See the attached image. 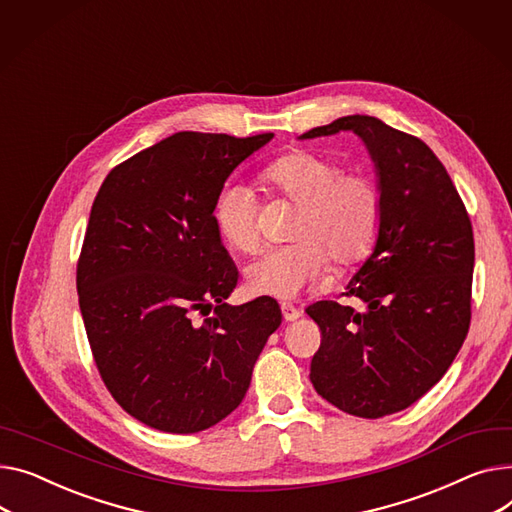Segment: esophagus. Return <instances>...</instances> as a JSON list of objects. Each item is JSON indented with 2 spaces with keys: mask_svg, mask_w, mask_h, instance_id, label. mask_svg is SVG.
Instances as JSON below:
<instances>
[{
  "mask_svg": "<svg viewBox=\"0 0 512 512\" xmlns=\"http://www.w3.org/2000/svg\"><path fill=\"white\" fill-rule=\"evenodd\" d=\"M282 315H284V319L290 323V321H296V319H300L302 317V313H300V309H296L294 304H290V302H282Z\"/></svg>",
  "mask_w": 512,
  "mask_h": 512,
  "instance_id": "obj_1",
  "label": "esophagus"
}]
</instances>
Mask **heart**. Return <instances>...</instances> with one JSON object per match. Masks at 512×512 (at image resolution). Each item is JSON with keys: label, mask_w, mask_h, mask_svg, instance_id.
Returning a JSON list of instances; mask_svg holds the SVG:
<instances>
[{"label": "heart", "mask_w": 512, "mask_h": 512, "mask_svg": "<svg viewBox=\"0 0 512 512\" xmlns=\"http://www.w3.org/2000/svg\"><path fill=\"white\" fill-rule=\"evenodd\" d=\"M271 195L298 203L290 226L294 243L263 251L247 267L253 294L296 298L327 265L364 259L377 243L383 222V195L377 179L366 173H342L333 160L309 150H294L261 170ZM218 232L241 253L259 243L257 197L251 187L226 185L214 208Z\"/></svg>", "instance_id": "b5f03b06"}]
</instances>
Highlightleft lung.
Here are the masks:
<instances>
[{"mask_svg":"<svg viewBox=\"0 0 512 512\" xmlns=\"http://www.w3.org/2000/svg\"><path fill=\"white\" fill-rule=\"evenodd\" d=\"M354 131L383 195L370 257L346 286L362 313L335 300L306 309L321 329L311 362L315 391L358 418H383L428 393L461 350L471 319L473 230L434 152L377 117L348 115L300 140Z\"/></svg>","mask_w":512,"mask_h":512,"instance_id":"8db88e82","label":"left lung"}]
</instances>
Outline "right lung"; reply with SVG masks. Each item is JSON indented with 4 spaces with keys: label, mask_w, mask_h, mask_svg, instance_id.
Here are the masks:
<instances>
[{
    "label": "right lung",
    "mask_w": 512,
    "mask_h": 512,
    "mask_svg": "<svg viewBox=\"0 0 512 512\" xmlns=\"http://www.w3.org/2000/svg\"><path fill=\"white\" fill-rule=\"evenodd\" d=\"M271 138L179 131L115 166L94 197L80 311L102 381L150 428L193 434L224 420L282 323L269 296L226 302L238 271L214 218L232 170Z\"/></svg>",
    "instance_id": "1"
}]
</instances>
